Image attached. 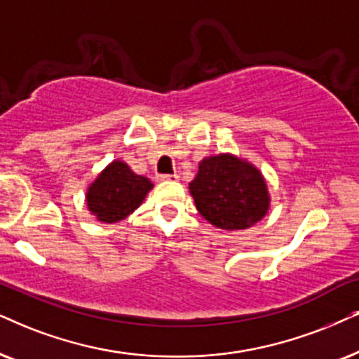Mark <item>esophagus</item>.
Returning a JSON list of instances; mask_svg holds the SVG:
<instances>
[{
	"instance_id": "34e87169",
	"label": "esophagus",
	"mask_w": 359,
	"mask_h": 359,
	"mask_svg": "<svg viewBox=\"0 0 359 359\" xmlns=\"http://www.w3.org/2000/svg\"><path fill=\"white\" fill-rule=\"evenodd\" d=\"M158 180H162V182H177V180H179V175H177V174L158 175Z\"/></svg>"
}]
</instances>
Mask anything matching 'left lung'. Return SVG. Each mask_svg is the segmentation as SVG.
Here are the masks:
<instances>
[{"mask_svg": "<svg viewBox=\"0 0 359 359\" xmlns=\"http://www.w3.org/2000/svg\"><path fill=\"white\" fill-rule=\"evenodd\" d=\"M189 190L198 213L225 232L250 229L270 210L269 185L260 169L230 152L203 157Z\"/></svg>", "mask_w": 359, "mask_h": 359, "instance_id": "left-lung-1", "label": "left lung"}]
</instances>
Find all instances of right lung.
Wrapping results in <instances>:
<instances>
[{"label":"right lung","instance_id":"right-lung-1","mask_svg":"<svg viewBox=\"0 0 359 359\" xmlns=\"http://www.w3.org/2000/svg\"><path fill=\"white\" fill-rule=\"evenodd\" d=\"M152 187L147 177L135 174L124 161L116 158L89 184L86 205L102 224H117L137 210Z\"/></svg>","mask_w":359,"mask_h":359}]
</instances>
